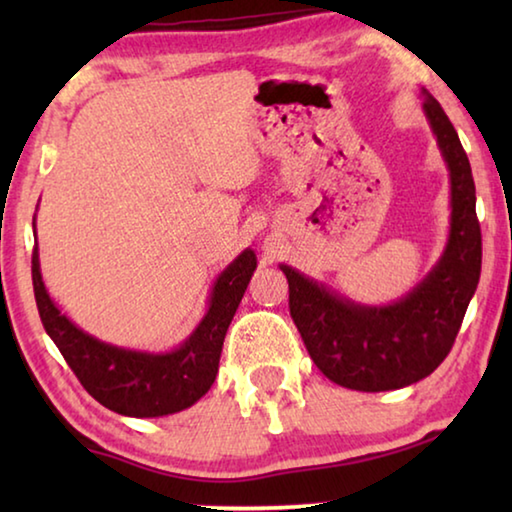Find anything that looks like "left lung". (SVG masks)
<instances>
[{"mask_svg":"<svg viewBox=\"0 0 512 512\" xmlns=\"http://www.w3.org/2000/svg\"><path fill=\"white\" fill-rule=\"evenodd\" d=\"M424 115L436 135L452 183V223L443 257L431 273L386 307L336 296L282 264L289 309L309 357L334 384L379 393L431 375L452 350L481 275V225L470 160L440 103L424 92Z\"/></svg>","mask_w":512,"mask_h":512,"instance_id":"8db88e82","label":"left lung"}]
</instances>
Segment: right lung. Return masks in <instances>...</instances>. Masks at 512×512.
Segmentation results:
<instances>
[{
	"label": "right lung",
	"mask_w": 512,
	"mask_h": 512,
	"mask_svg": "<svg viewBox=\"0 0 512 512\" xmlns=\"http://www.w3.org/2000/svg\"><path fill=\"white\" fill-rule=\"evenodd\" d=\"M255 268L257 257L246 248L216 277L207 314L189 339L176 350L153 354L117 348L76 327L49 298L40 275L38 248L33 250L31 259L33 293L51 341L85 391L106 409L128 418H160L178 413L210 391L219 372L225 332Z\"/></svg>",
	"instance_id": "obj_1"
}]
</instances>
